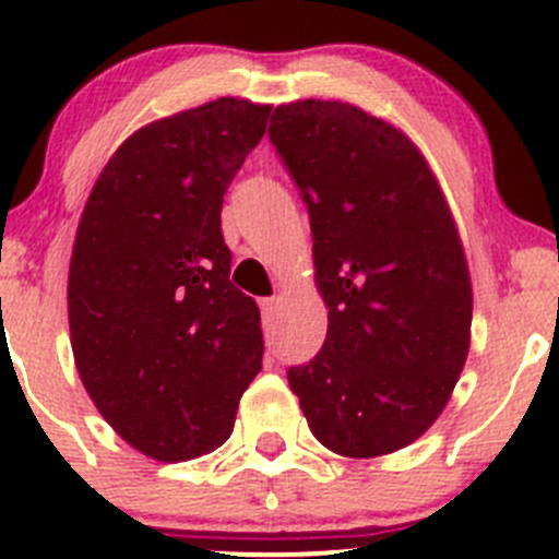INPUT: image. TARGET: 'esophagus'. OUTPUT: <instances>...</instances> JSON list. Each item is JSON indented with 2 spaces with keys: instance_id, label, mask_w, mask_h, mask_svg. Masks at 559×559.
I'll return each mask as SVG.
<instances>
[{
  "instance_id": "1",
  "label": "esophagus",
  "mask_w": 559,
  "mask_h": 559,
  "mask_svg": "<svg viewBox=\"0 0 559 559\" xmlns=\"http://www.w3.org/2000/svg\"><path fill=\"white\" fill-rule=\"evenodd\" d=\"M259 308H262V319L270 321L275 319V311H278V300L275 297H264V300H259Z\"/></svg>"
}]
</instances>
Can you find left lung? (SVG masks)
<instances>
[{"instance_id":"obj_1","label":"left lung","mask_w":559,"mask_h":559,"mask_svg":"<svg viewBox=\"0 0 559 559\" xmlns=\"http://www.w3.org/2000/svg\"><path fill=\"white\" fill-rule=\"evenodd\" d=\"M270 143L308 205L330 308L321 352L286 379L321 447L397 452L447 408L471 348V273L447 197L421 151L357 105H278Z\"/></svg>"}]
</instances>
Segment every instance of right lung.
<instances>
[{"mask_svg":"<svg viewBox=\"0 0 559 559\" xmlns=\"http://www.w3.org/2000/svg\"><path fill=\"white\" fill-rule=\"evenodd\" d=\"M270 105L222 97L145 123L99 173L70 259L75 368L107 425L159 462L222 447L262 326L229 281L222 202Z\"/></svg>","mask_w":559,"mask_h":559,"instance_id":"obj_1","label":"right lung"}]
</instances>
